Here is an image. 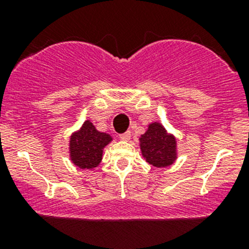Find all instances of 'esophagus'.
<instances>
[{
  "mask_svg": "<svg viewBox=\"0 0 249 249\" xmlns=\"http://www.w3.org/2000/svg\"><path fill=\"white\" fill-rule=\"evenodd\" d=\"M119 137H120V140H123V141H129L130 139H131V132L126 131V132H125V134L120 135Z\"/></svg>",
  "mask_w": 249,
  "mask_h": 249,
  "instance_id": "34e87169",
  "label": "esophagus"
}]
</instances>
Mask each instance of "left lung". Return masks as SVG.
<instances>
[{"mask_svg":"<svg viewBox=\"0 0 249 249\" xmlns=\"http://www.w3.org/2000/svg\"><path fill=\"white\" fill-rule=\"evenodd\" d=\"M140 148L145 161L155 167H167L177 159L176 137L158 122L150 123L147 131L141 135Z\"/></svg>","mask_w":249,"mask_h":249,"instance_id":"8db88e82","label":"left lung"}]
</instances>
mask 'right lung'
Returning <instances> with one entry per match:
<instances>
[{
    "mask_svg": "<svg viewBox=\"0 0 249 249\" xmlns=\"http://www.w3.org/2000/svg\"><path fill=\"white\" fill-rule=\"evenodd\" d=\"M112 140L110 135L99 131L90 120H85L70 136L69 153L72 164L84 170L97 167L102 160L105 147Z\"/></svg>",
    "mask_w": 249,
    "mask_h": 249,
    "instance_id": "add662e5",
    "label": "right lung"
}]
</instances>
